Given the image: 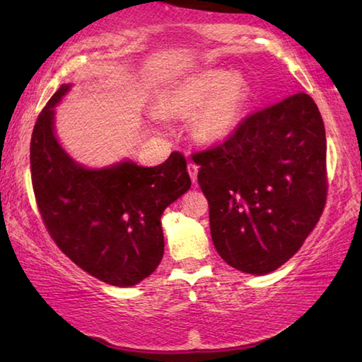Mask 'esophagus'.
Returning <instances> with one entry per match:
<instances>
[{
  "label": "esophagus",
  "instance_id": "1",
  "mask_svg": "<svg viewBox=\"0 0 362 362\" xmlns=\"http://www.w3.org/2000/svg\"><path fill=\"white\" fill-rule=\"evenodd\" d=\"M188 173H189V177H192V182L196 183V180H198V164L189 161L188 163Z\"/></svg>",
  "mask_w": 362,
  "mask_h": 362
}]
</instances>
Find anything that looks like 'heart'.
<instances>
[{"label": "heart", "instance_id": "heart-1", "mask_svg": "<svg viewBox=\"0 0 362 362\" xmlns=\"http://www.w3.org/2000/svg\"><path fill=\"white\" fill-rule=\"evenodd\" d=\"M246 99L243 78L223 69H206L183 79L173 89L168 107L175 113L198 112L194 127L204 140H220L236 126Z\"/></svg>", "mask_w": 362, "mask_h": 362}]
</instances>
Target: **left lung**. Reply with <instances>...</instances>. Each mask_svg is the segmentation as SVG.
<instances>
[{"instance_id":"left-lung-1","label":"left lung","mask_w":362,"mask_h":362,"mask_svg":"<svg viewBox=\"0 0 362 362\" xmlns=\"http://www.w3.org/2000/svg\"><path fill=\"white\" fill-rule=\"evenodd\" d=\"M326 129L308 94L247 115L223 142L196 151L220 257L250 274L279 268L302 246L327 199Z\"/></svg>"}]
</instances>
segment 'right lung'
Returning <instances> with one entry per match:
<instances>
[{
  "mask_svg": "<svg viewBox=\"0 0 362 362\" xmlns=\"http://www.w3.org/2000/svg\"><path fill=\"white\" fill-rule=\"evenodd\" d=\"M62 84L35 122L30 169L35 199L62 252L103 283L131 287L155 272L164 252L161 216L192 187L187 159L173 151L155 168L126 161L90 170L76 164L54 137V107Z\"/></svg>",
  "mask_w": 362,
  "mask_h": 362,
  "instance_id": "add662e5",
  "label": "right lung"
}]
</instances>
